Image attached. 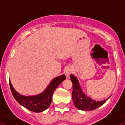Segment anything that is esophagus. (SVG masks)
I'll return each instance as SVG.
<instances>
[{"label": "esophagus", "instance_id": "esophagus-1", "mask_svg": "<svg viewBox=\"0 0 125 125\" xmlns=\"http://www.w3.org/2000/svg\"><path fill=\"white\" fill-rule=\"evenodd\" d=\"M71 72H72V70L70 68H66L64 70V73L67 77H69V75L71 73Z\"/></svg>", "mask_w": 125, "mask_h": 125}]
</instances>
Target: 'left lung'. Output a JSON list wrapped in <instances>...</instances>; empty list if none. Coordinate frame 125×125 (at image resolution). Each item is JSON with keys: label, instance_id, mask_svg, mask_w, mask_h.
<instances>
[{"label": "left lung", "instance_id": "obj_1", "mask_svg": "<svg viewBox=\"0 0 125 125\" xmlns=\"http://www.w3.org/2000/svg\"><path fill=\"white\" fill-rule=\"evenodd\" d=\"M70 78L73 83L72 98L75 107L77 109L82 111H93L105 104L110 98H108L104 101H96L92 100L91 98L85 95L82 91L77 77L72 74L70 75Z\"/></svg>", "mask_w": 125, "mask_h": 125}]
</instances>
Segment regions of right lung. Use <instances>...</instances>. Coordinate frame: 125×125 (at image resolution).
<instances>
[{"instance_id": "obj_1", "label": "right lung", "mask_w": 125, "mask_h": 125, "mask_svg": "<svg viewBox=\"0 0 125 125\" xmlns=\"http://www.w3.org/2000/svg\"><path fill=\"white\" fill-rule=\"evenodd\" d=\"M65 79H66V76L64 75L55 77V79L52 80V82L48 85V87H46V89L42 93L39 94L38 95L31 96H23L18 93L12 86L10 80H9V85L13 97L18 102V104L31 111L41 112L49 107L52 102V95L54 91Z\"/></svg>"}]
</instances>
